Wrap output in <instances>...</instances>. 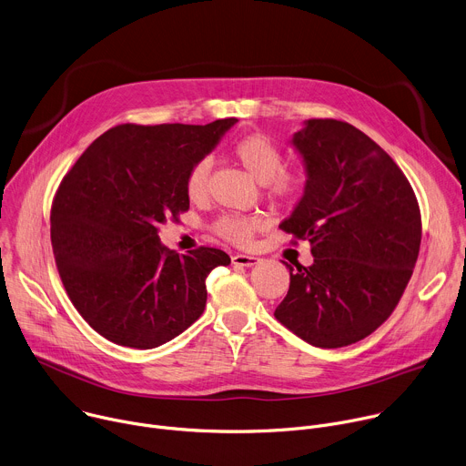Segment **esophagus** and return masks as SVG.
Segmentation results:
<instances>
[{"instance_id":"34e87169","label":"esophagus","mask_w":466,"mask_h":466,"mask_svg":"<svg viewBox=\"0 0 466 466\" xmlns=\"http://www.w3.org/2000/svg\"><path fill=\"white\" fill-rule=\"evenodd\" d=\"M259 261L258 256H250V254H234L232 256V263L234 265H243V268H252Z\"/></svg>"}]
</instances>
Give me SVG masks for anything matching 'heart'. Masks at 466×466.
Masks as SVG:
<instances>
[{
    "label": "heart",
    "mask_w": 466,
    "mask_h": 466,
    "mask_svg": "<svg viewBox=\"0 0 466 466\" xmlns=\"http://www.w3.org/2000/svg\"><path fill=\"white\" fill-rule=\"evenodd\" d=\"M232 158L254 178L263 184V191L279 205H293L306 187V175L297 167H284V157L279 146L261 135L241 138L232 147ZM212 164L208 158L197 160L184 180V191L191 203L203 201L208 191ZM263 227L259 216L225 214L212 223V232L234 245H248Z\"/></svg>",
    "instance_id": "heart-1"
}]
</instances>
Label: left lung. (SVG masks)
Listing matches in <instances>:
<instances>
[{"instance_id": "left-lung-1", "label": "left lung", "mask_w": 466, "mask_h": 466, "mask_svg": "<svg viewBox=\"0 0 466 466\" xmlns=\"http://www.w3.org/2000/svg\"><path fill=\"white\" fill-rule=\"evenodd\" d=\"M308 180L280 223L308 239L313 263L289 268L275 317L319 349L370 336L394 311L419 258L422 221L415 191L394 160L347 121L308 119L295 132Z\"/></svg>"}]
</instances>
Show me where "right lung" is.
Wrapping results in <instances>:
<instances>
[{"label": "right lung", "mask_w": 466, "mask_h": 466, "mask_svg": "<svg viewBox=\"0 0 466 466\" xmlns=\"http://www.w3.org/2000/svg\"><path fill=\"white\" fill-rule=\"evenodd\" d=\"M117 125L64 175L51 205V245L66 293L105 339L160 347L207 306V277L227 252L198 247L177 254L158 227L178 221L189 198L184 180L236 123Z\"/></svg>", "instance_id": "obj_1"}]
</instances>
